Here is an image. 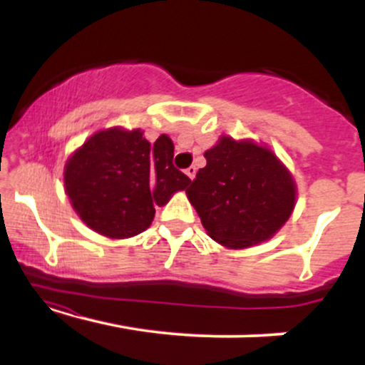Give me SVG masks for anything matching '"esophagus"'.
Here are the masks:
<instances>
[{
	"instance_id": "34e87169",
	"label": "esophagus",
	"mask_w": 365,
	"mask_h": 365,
	"mask_svg": "<svg viewBox=\"0 0 365 365\" xmlns=\"http://www.w3.org/2000/svg\"><path fill=\"white\" fill-rule=\"evenodd\" d=\"M185 173H187V177H188V178H190V180H194L195 173H197L195 166H190V168H187V170H185Z\"/></svg>"
}]
</instances>
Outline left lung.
<instances>
[{"instance_id": "obj_1", "label": "left lung", "mask_w": 365, "mask_h": 365, "mask_svg": "<svg viewBox=\"0 0 365 365\" xmlns=\"http://www.w3.org/2000/svg\"><path fill=\"white\" fill-rule=\"evenodd\" d=\"M204 158L207 165L197 171L187 195L209 237L230 249L273 237L295 204V183L274 154L221 137Z\"/></svg>"}]
</instances>
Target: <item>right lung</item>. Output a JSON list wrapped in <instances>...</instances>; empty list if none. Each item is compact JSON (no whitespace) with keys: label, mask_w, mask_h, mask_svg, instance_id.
<instances>
[{"label":"right lung","mask_w":365,"mask_h":365,"mask_svg":"<svg viewBox=\"0 0 365 365\" xmlns=\"http://www.w3.org/2000/svg\"><path fill=\"white\" fill-rule=\"evenodd\" d=\"M168 135L154 144L140 130L111 128L94 133L65 168L66 195L83 223L111 238L148 230L156 206H165L190 183L175 168Z\"/></svg>","instance_id":"obj_1"}]
</instances>
